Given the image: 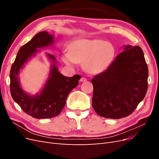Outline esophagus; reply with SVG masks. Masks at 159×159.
<instances>
[{
  "instance_id": "34e87169",
  "label": "esophagus",
  "mask_w": 159,
  "mask_h": 159,
  "mask_svg": "<svg viewBox=\"0 0 159 159\" xmlns=\"http://www.w3.org/2000/svg\"><path fill=\"white\" fill-rule=\"evenodd\" d=\"M87 81V79H86L85 78H81L80 79V81L81 82H85V81Z\"/></svg>"
}]
</instances>
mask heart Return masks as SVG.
I'll return each mask as SVG.
<instances>
[{
    "mask_svg": "<svg viewBox=\"0 0 159 159\" xmlns=\"http://www.w3.org/2000/svg\"><path fill=\"white\" fill-rule=\"evenodd\" d=\"M115 49L109 43L99 39H79L71 42L68 52L62 54L61 59L69 66L83 62L84 69L90 74H98L111 64Z\"/></svg>",
    "mask_w": 159,
    "mask_h": 159,
    "instance_id": "heart-1",
    "label": "heart"
}]
</instances>
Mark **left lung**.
<instances>
[{"instance_id": "1", "label": "left lung", "mask_w": 159, "mask_h": 159, "mask_svg": "<svg viewBox=\"0 0 159 159\" xmlns=\"http://www.w3.org/2000/svg\"><path fill=\"white\" fill-rule=\"evenodd\" d=\"M148 76L141 47L125 46L107 69L91 80L95 111L101 117L114 119L131 114L145 97Z\"/></svg>"}]
</instances>
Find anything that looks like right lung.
I'll list each match as a JSON object with an SVG mask.
<instances>
[{
  "instance_id": "1",
  "label": "right lung",
  "mask_w": 159,
  "mask_h": 159,
  "mask_svg": "<svg viewBox=\"0 0 159 159\" xmlns=\"http://www.w3.org/2000/svg\"><path fill=\"white\" fill-rule=\"evenodd\" d=\"M54 36L46 31L40 32L23 45L18 50L10 72V90L12 98L21 109L36 119L52 118L59 115L65 106L70 91L77 87L80 75L66 77L61 74L56 66V57L48 54L52 65L44 88L40 93L30 95L20 87L18 75L20 70L30 57L39 51L38 49L54 44Z\"/></svg>"
}]
</instances>
